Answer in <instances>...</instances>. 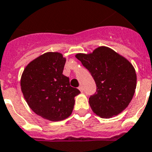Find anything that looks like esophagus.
<instances>
[{
  "label": "esophagus",
  "mask_w": 152,
  "mask_h": 152,
  "mask_svg": "<svg viewBox=\"0 0 152 152\" xmlns=\"http://www.w3.org/2000/svg\"><path fill=\"white\" fill-rule=\"evenodd\" d=\"M79 90H80L81 92H83V89L82 86H80V87H79Z\"/></svg>",
  "instance_id": "obj_1"
}]
</instances>
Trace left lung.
Masks as SVG:
<instances>
[{
    "mask_svg": "<svg viewBox=\"0 0 152 152\" xmlns=\"http://www.w3.org/2000/svg\"><path fill=\"white\" fill-rule=\"evenodd\" d=\"M76 58L91 72L97 91L89 98L91 108L102 118H111L123 112L131 102L137 87V74L127 59L107 47Z\"/></svg>",
    "mask_w": 152,
    "mask_h": 152,
    "instance_id": "1",
    "label": "left lung"
}]
</instances>
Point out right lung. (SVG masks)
Returning <instances> with one entry per match:
<instances>
[{
    "mask_svg": "<svg viewBox=\"0 0 152 152\" xmlns=\"http://www.w3.org/2000/svg\"><path fill=\"white\" fill-rule=\"evenodd\" d=\"M65 61L61 53H44L26 65L21 77L22 92L29 108L53 122L64 120L72 114L74 98L80 93L62 74Z\"/></svg>",
    "mask_w": 152,
    "mask_h": 152,
    "instance_id": "1",
    "label": "right lung"
}]
</instances>
